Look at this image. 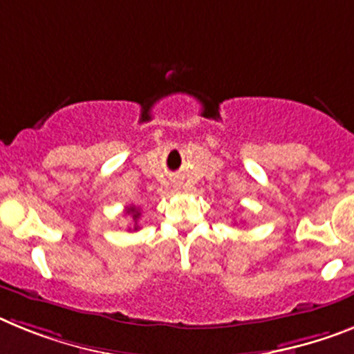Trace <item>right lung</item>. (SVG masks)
Segmentation results:
<instances>
[{"instance_id": "1", "label": "right lung", "mask_w": 354, "mask_h": 354, "mask_svg": "<svg viewBox=\"0 0 354 354\" xmlns=\"http://www.w3.org/2000/svg\"><path fill=\"white\" fill-rule=\"evenodd\" d=\"M126 214H131L133 221H135V225H133V230H138V218H140V210L136 209V207H127L126 209ZM131 230V228H129Z\"/></svg>"}]
</instances>
